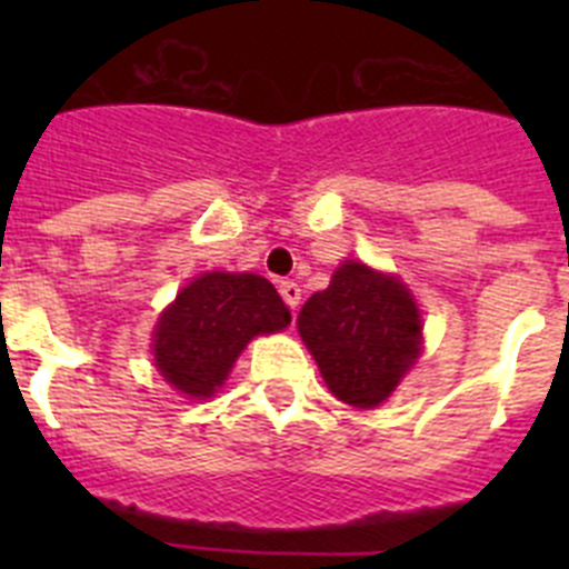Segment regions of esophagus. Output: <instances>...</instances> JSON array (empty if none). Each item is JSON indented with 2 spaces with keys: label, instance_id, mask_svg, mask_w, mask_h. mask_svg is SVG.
Listing matches in <instances>:
<instances>
[{
  "label": "esophagus",
  "instance_id": "obj_1",
  "mask_svg": "<svg viewBox=\"0 0 569 569\" xmlns=\"http://www.w3.org/2000/svg\"><path fill=\"white\" fill-rule=\"evenodd\" d=\"M279 293H281V299H284V305H288L290 310L299 308L301 288H299V284H296V281H281V284H279Z\"/></svg>",
  "mask_w": 569,
  "mask_h": 569
}]
</instances>
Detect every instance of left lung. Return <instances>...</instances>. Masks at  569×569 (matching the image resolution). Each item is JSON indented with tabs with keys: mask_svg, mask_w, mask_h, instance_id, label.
Masks as SVG:
<instances>
[{
	"mask_svg": "<svg viewBox=\"0 0 569 569\" xmlns=\"http://www.w3.org/2000/svg\"><path fill=\"white\" fill-rule=\"evenodd\" d=\"M299 333L336 399L376 407L419 356L421 319L401 281L347 261L305 301Z\"/></svg>",
	"mask_w": 569,
	"mask_h": 569,
	"instance_id": "8db88e82",
	"label": "left lung"
}]
</instances>
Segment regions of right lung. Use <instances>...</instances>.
I'll return each mask as SVG.
<instances>
[{
  "instance_id": "add662e5",
  "label": "right lung",
  "mask_w": 569,
  "mask_h": 569,
  "mask_svg": "<svg viewBox=\"0 0 569 569\" xmlns=\"http://www.w3.org/2000/svg\"><path fill=\"white\" fill-rule=\"evenodd\" d=\"M284 325L290 310L268 279L204 273L176 296L156 325V367L176 390L208 399L253 336L276 333Z\"/></svg>"
}]
</instances>
